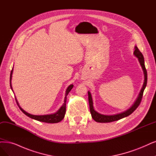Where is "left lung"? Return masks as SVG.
Instances as JSON below:
<instances>
[{
  "label": "left lung",
  "instance_id": "left-lung-1",
  "mask_svg": "<svg viewBox=\"0 0 156 156\" xmlns=\"http://www.w3.org/2000/svg\"><path fill=\"white\" fill-rule=\"evenodd\" d=\"M134 54L138 58V60H139V62L140 63V65L143 70L144 75H145V82H144L143 87L140 91V93L139 96H138L136 101H135L133 105H132L129 109H128V110H126L125 112H123L119 113V114H114V115H103V114H101L98 112H96L94 109L93 99H92L90 93L89 91H88V95H89L88 98H89L90 112L91 114L92 118H93V119L94 121H96V122L109 123V122H114V121L119 120L120 119H122L125 117L129 116V115L133 112L138 107V106L140 105V103L141 101V100H142L144 90H145L146 86H147V69H146L145 66V60H144L143 56L142 53H141V51L139 50V49L137 48V46H135V51L134 52Z\"/></svg>",
  "mask_w": 156,
  "mask_h": 156
}]
</instances>
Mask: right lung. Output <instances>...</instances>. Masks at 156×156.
<instances>
[{"label": "right lung", "instance_id": "1", "mask_svg": "<svg viewBox=\"0 0 156 156\" xmlns=\"http://www.w3.org/2000/svg\"><path fill=\"white\" fill-rule=\"evenodd\" d=\"M12 73H13V69L11 71V74H10V87L11 89H12V86H11V77H12ZM73 85H70L67 87V90H66V96H65V99H64V103H63V105L60 108V109L58 111L54 113V114H48V115H41V116H37V115H33L31 114H29L27 112H26L25 111L23 110V109L19 106L18 101H17L16 99V103L17 105H19V108L20 110L22 111V112L25 114L26 116H27L28 117H30L32 119H34L35 120L39 121V122H45V123H58L63 119L65 116V114L66 112V101H67V96L69 94V92L71 91V90L73 89ZM13 90V89H12Z\"/></svg>", "mask_w": 156, "mask_h": 156}]
</instances>
